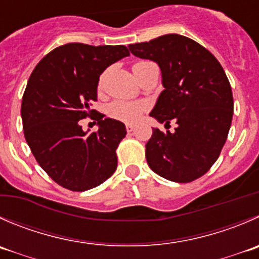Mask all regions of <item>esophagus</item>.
Instances as JSON below:
<instances>
[{
    "instance_id": "esophagus-1",
    "label": "esophagus",
    "mask_w": 259,
    "mask_h": 259,
    "mask_svg": "<svg viewBox=\"0 0 259 259\" xmlns=\"http://www.w3.org/2000/svg\"><path fill=\"white\" fill-rule=\"evenodd\" d=\"M135 130V126L134 125H132V124H127L126 125V132L127 133H133Z\"/></svg>"
}]
</instances>
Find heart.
<instances>
[{
	"label": "heart",
	"mask_w": 259,
	"mask_h": 259,
	"mask_svg": "<svg viewBox=\"0 0 259 259\" xmlns=\"http://www.w3.org/2000/svg\"><path fill=\"white\" fill-rule=\"evenodd\" d=\"M147 63V60H140L135 64ZM147 110V104L142 101H127V100H115L107 105L106 112L110 117L122 122H137L142 117L143 112Z\"/></svg>",
	"instance_id": "obj_1"
}]
</instances>
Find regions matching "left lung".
Wrapping results in <instances>:
<instances>
[{"instance_id": "left-lung-1", "label": "left lung", "mask_w": 259, "mask_h": 259, "mask_svg": "<svg viewBox=\"0 0 259 259\" xmlns=\"http://www.w3.org/2000/svg\"><path fill=\"white\" fill-rule=\"evenodd\" d=\"M135 57L158 63L160 92L150 116L175 132L153 129L145 157L157 175L186 183L204 176L217 162L233 119L232 87L219 60L190 37L167 34L130 44Z\"/></svg>"}]
</instances>
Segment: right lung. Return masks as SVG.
<instances>
[{
  "label": "right lung",
  "mask_w": 259,
  "mask_h": 259,
  "mask_svg": "<svg viewBox=\"0 0 259 259\" xmlns=\"http://www.w3.org/2000/svg\"><path fill=\"white\" fill-rule=\"evenodd\" d=\"M127 55L124 45L68 42L48 53L27 81L21 104L25 139L40 167L67 190L96 187L116 169L125 125L90 106L97 101L100 74ZM86 117L98 121L97 132L81 130L79 120Z\"/></svg>",
  "instance_id": "1"
}]
</instances>
